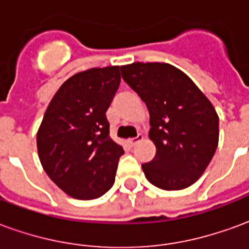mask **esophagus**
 <instances>
[{
	"label": "esophagus",
	"instance_id": "1",
	"mask_svg": "<svg viewBox=\"0 0 249 249\" xmlns=\"http://www.w3.org/2000/svg\"><path fill=\"white\" fill-rule=\"evenodd\" d=\"M142 139H144V136L139 135L137 137H136V139H129V140L126 141V142H128V145H129V146H135L136 144H137V142H140Z\"/></svg>",
	"mask_w": 249,
	"mask_h": 249
}]
</instances>
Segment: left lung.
Returning a JSON list of instances; mask_svg holds the SVG:
<instances>
[{
  "label": "left lung",
  "mask_w": 249,
  "mask_h": 249,
  "mask_svg": "<svg viewBox=\"0 0 249 249\" xmlns=\"http://www.w3.org/2000/svg\"><path fill=\"white\" fill-rule=\"evenodd\" d=\"M125 82L146 104L156 156L142 164L148 181L165 191L196 183L219 144V116L196 84L165 62L121 66Z\"/></svg>",
  "instance_id": "1"
}]
</instances>
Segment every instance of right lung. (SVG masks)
Returning <instances> with one entry per match:
<instances>
[{
	"mask_svg": "<svg viewBox=\"0 0 249 249\" xmlns=\"http://www.w3.org/2000/svg\"><path fill=\"white\" fill-rule=\"evenodd\" d=\"M120 66L92 68L62 84L37 132L46 175L73 198L92 200L112 188L123 146L109 136L107 110L119 89Z\"/></svg>",
	"mask_w": 249,
	"mask_h": 249,
	"instance_id": "obj_1",
	"label": "right lung"
}]
</instances>
